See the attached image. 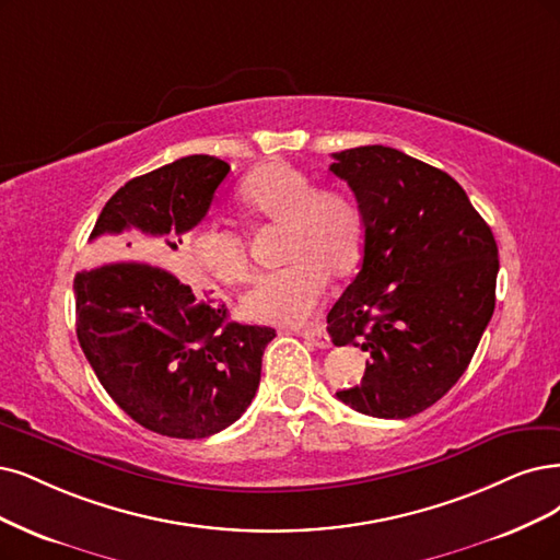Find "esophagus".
<instances>
[{"mask_svg":"<svg viewBox=\"0 0 560 560\" xmlns=\"http://www.w3.org/2000/svg\"><path fill=\"white\" fill-rule=\"evenodd\" d=\"M304 341H308V343H314V346H318V348H329L332 346V339H329V335L325 332V327L323 325H316V327H306V329H300L298 332Z\"/></svg>","mask_w":560,"mask_h":560,"instance_id":"esophagus-1","label":"esophagus"}]
</instances>
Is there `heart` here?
I'll return each instance as SVG.
<instances>
[{
	"instance_id": "obj_1",
	"label": "heart",
	"mask_w": 560,
	"mask_h": 560,
	"mask_svg": "<svg viewBox=\"0 0 560 560\" xmlns=\"http://www.w3.org/2000/svg\"><path fill=\"white\" fill-rule=\"evenodd\" d=\"M240 200L262 221L285 225L279 272L260 277L242 298V314L262 323H302L323 304L327 275L346 277L364 246V214L339 189H316V182L291 163H267L240 186ZM196 267L221 283L248 279L246 242L221 223H207L191 235Z\"/></svg>"
}]
</instances>
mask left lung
Listing matches in <instances>:
<instances>
[{"instance_id":"8db88e82","label":"left lung","mask_w":560,"mask_h":560,"mask_svg":"<svg viewBox=\"0 0 560 560\" xmlns=\"http://www.w3.org/2000/svg\"><path fill=\"white\" fill-rule=\"evenodd\" d=\"M332 156L364 214V246L327 332L371 355L337 397L371 418H412L470 364L493 314L499 246L447 173L383 144Z\"/></svg>"}]
</instances>
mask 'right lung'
Instances as JSON below:
<instances>
[{"instance_id": "obj_1", "label": "right lung", "mask_w": 560, "mask_h": 560, "mask_svg": "<svg viewBox=\"0 0 560 560\" xmlns=\"http://www.w3.org/2000/svg\"><path fill=\"white\" fill-rule=\"evenodd\" d=\"M231 165L194 154L127 182L103 207L90 242L101 258L73 279L82 353L113 401L140 427L207 439L256 397L272 327L228 320L225 304L152 262L202 221Z\"/></svg>"}]
</instances>
